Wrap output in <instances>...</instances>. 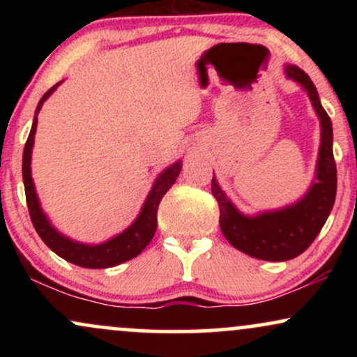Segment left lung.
I'll return each mask as SVG.
<instances>
[{
    "label": "left lung",
    "mask_w": 357,
    "mask_h": 357,
    "mask_svg": "<svg viewBox=\"0 0 357 357\" xmlns=\"http://www.w3.org/2000/svg\"><path fill=\"white\" fill-rule=\"evenodd\" d=\"M287 79L297 82L309 96L312 107L321 122V146L312 184L297 202L245 215L221 190L215 174L211 179V192L220 206V228L225 238L240 252L267 261L292 260L309 248L327 216L334 206L337 190V171L333 153V122L324 110L312 80L297 65H285Z\"/></svg>",
    "instance_id": "left-lung-1"
}]
</instances>
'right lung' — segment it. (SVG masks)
Wrapping results in <instances>:
<instances>
[{
  "label": "right lung",
  "instance_id": "right-lung-1",
  "mask_svg": "<svg viewBox=\"0 0 357 357\" xmlns=\"http://www.w3.org/2000/svg\"><path fill=\"white\" fill-rule=\"evenodd\" d=\"M61 84L59 82L56 85L48 90L47 93L40 99L36 105L33 124H31L30 136L26 139L23 151V184H24V195H26L28 210H30L31 223H33L36 233L40 238L45 241L48 248L53 250L56 255L63 258V260L70 261L73 265H79L84 268H109L116 267V265L124 264L130 258L137 257L139 253L144 250L149 241L153 240L155 228H158V208L161 203L162 196L169 191L181 173L183 162H173L167 166L162 173H159L158 178L154 179L153 188H151L149 195H147L144 204H142L141 211H139L137 218L129 225L122 233H117L112 238L102 241V243H82L75 241L63 233H60L52 225L50 218L45 215L42 204H40L38 195H36L33 178H31V151L35 144V134L36 124H38V114L42 110L45 100L55 92L56 87Z\"/></svg>",
  "mask_w": 357,
  "mask_h": 357
}]
</instances>
